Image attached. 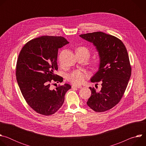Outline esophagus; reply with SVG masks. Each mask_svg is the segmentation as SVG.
I'll return each mask as SVG.
<instances>
[{"mask_svg": "<svg viewBox=\"0 0 146 146\" xmlns=\"http://www.w3.org/2000/svg\"><path fill=\"white\" fill-rule=\"evenodd\" d=\"M72 88H81L82 87L81 86H72Z\"/></svg>", "mask_w": 146, "mask_h": 146, "instance_id": "obj_1", "label": "esophagus"}]
</instances>
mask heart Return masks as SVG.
Masks as SVG:
<instances>
[{
    "label": "heart",
    "mask_w": 146,
    "mask_h": 146,
    "mask_svg": "<svg viewBox=\"0 0 146 146\" xmlns=\"http://www.w3.org/2000/svg\"><path fill=\"white\" fill-rule=\"evenodd\" d=\"M84 50L86 52V53L88 58V56H90V51L87 48L80 47L77 49V50ZM98 65V61L96 60L94 62V66H96ZM88 76H89L88 73L86 72L76 70L73 71L70 73L68 74L66 76V78H67V80L69 81H70L72 84H74V85H79L84 82V80L88 77Z\"/></svg>",
    "instance_id": "obj_1"
}]
</instances>
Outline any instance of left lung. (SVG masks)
<instances>
[{"label":"left lung","mask_w":146,"mask_h":146,"mask_svg":"<svg viewBox=\"0 0 146 146\" xmlns=\"http://www.w3.org/2000/svg\"><path fill=\"white\" fill-rule=\"evenodd\" d=\"M96 47L99 55L98 71L92 82H102L99 92L90 87L91 95L87 105L96 112H104L119 103L127 87L132 69L127 48L118 38L102 32L80 35Z\"/></svg>","instance_id":"1"}]
</instances>
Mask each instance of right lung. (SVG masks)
<instances>
[{"instance_id": "add662e5", "label": "right lung", "mask_w": 146, "mask_h": 146, "mask_svg": "<svg viewBox=\"0 0 146 146\" xmlns=\"http://www.w3.org/2000/svg\"><path fill=\"white\" fill-rule=\"evenodd\" d=\"M69 43L62 36H43L27 43L21 50L16 65L18 86L28 105L36 112L50 115L63 105L68 84L51 88L54 81L63 78L54 74L58 70V49Z\"/></svg>"}]
</instances>
